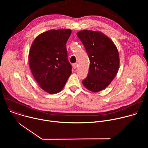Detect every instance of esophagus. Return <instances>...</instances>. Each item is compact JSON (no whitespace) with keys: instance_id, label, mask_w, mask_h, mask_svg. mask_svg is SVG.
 <instances>
[{"instance_id":"obj_1","label":"esophagus","mask_w":148,"mask_h":148,"mask_svg":"<svg viewBox=\"0 0 148 148\" xmlns=\"http://www.w3.org/2000/svg\"><path fill=\"white\" fill-rule=\"evenodd\" d=\"M77 66H78V64H77V62L73 63V67L74 69H76L77 67Z\"/></svg>"}]
</instances>
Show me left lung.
<instances>
[{
	"label": "left lung",
	"mask_w": 148,
	"mask_h": 148,
	"mask_svg": "<svg viewBox=\"0 0 148 148\" xmlns=\"http://www.w3.org/2000/svg\"><path fill=\"white\" fill-rule=\"evenodd\" d=\"M90 58V68L84 86L93 92L104 90L114 79L119 67V56L112 40L99 31L84 30L77 33Z\"/></svg>",
	"instance_id": "left-lung-1"
}]
</instances>
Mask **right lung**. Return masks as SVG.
I'll return each mask as SVG.
<instances>
[{
  "label": "right lung",
  "instance_id": "1",
  "mask_svg": "<svg viewBox=\"0 0 148 148\" xmlns=\"http://www.w3.org/2000/svg\"><path fill=\"white\" fill-rule=\"evenodd\" d=\"M71 34L67 29L50 30L37 36L31 46L29 62L39 86L46 92H60L71 75L67 41Z\"/></svg>",
  "mask_w": 148,
  "mask_h": 148
}]
</instances>
